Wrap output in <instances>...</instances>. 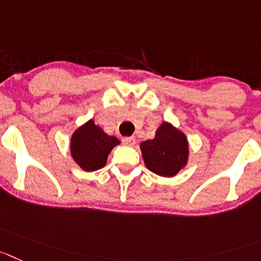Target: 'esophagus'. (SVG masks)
<instances>
[{
    "instance_id": "obj_1",
    "label": "esophagus",
    "mask_w": 261,
    "mask_h": 261,
    "mask_svg": "<svg viewBox=\"0 0 261 261\" xmlns=\"http://www.w3.org/2000/svg\"><path fill=\"white\" fill-rule=\"evenodd\" d=\"M123 143L126 146H135L136 145V138L135 137H124Z\"/></svg>"
}]
</instances>
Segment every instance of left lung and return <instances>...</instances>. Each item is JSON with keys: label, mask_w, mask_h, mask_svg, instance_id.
I'll return each instance as SVG.
<instances>
[{"label": "left lung", "mask_w": 261, "mask_h": 261, "mask_svg": "<svg viewBox=\"0 0 261 261\" xmlns=\"http://www.w3.org/2000/svg\"><path fill=\"white\" fill-rule=\"evenodd\" d=\"M145 165L160 177L170 178L185 169L190 156L187 136L169 121H163L152 140L140 145Z\"/></svg>", "instance_id": "obj_1"}]
</instances>
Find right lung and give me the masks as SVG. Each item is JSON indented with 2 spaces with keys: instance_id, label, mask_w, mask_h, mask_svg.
<instances>
[{
  "instance_id": "right-lung-1",
  "label": "right lung",
  "mask_w": 261,
  "mask_h": 261,
  "mask_svg": "<svg viewBox=\"0 0 261 261\" xmlns=\"http://www.w3.org/2000/svg\"><path fill=\"white\" fill-rule=\"evenodd\" d=\"M120 141L109 136L101 126L89 119L75 129L70 138V153L76 165L84 172H95L106 165L109 153Z\"/></svg>"
}]
</instances>
